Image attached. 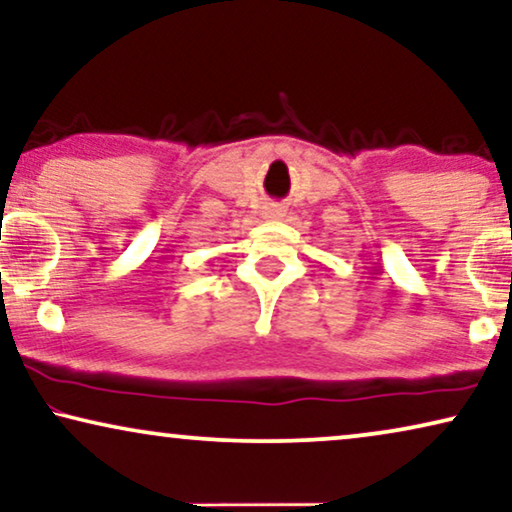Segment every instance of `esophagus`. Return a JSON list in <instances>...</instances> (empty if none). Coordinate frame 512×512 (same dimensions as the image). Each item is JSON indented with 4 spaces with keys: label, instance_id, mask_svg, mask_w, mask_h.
I'll return each mask as SVG.
<instances>
[{
    "label": "esophagus",
    "instance_id": "obj_1",
    "mask_svg": "<svg viewBox=\"0 0 512 512\" xmlns=\"http://www.w3.org/2000/svg\"><path fill=\"white\" fill-rule=\"evenodd\" d=\"M263 216H265V219H270V221H277V219H282V216H284V209L277 207V205H270V207L263 209Z\"/></svg>",
    "mask_w": 512,
    "mask_h": 512
}]
</instances>
